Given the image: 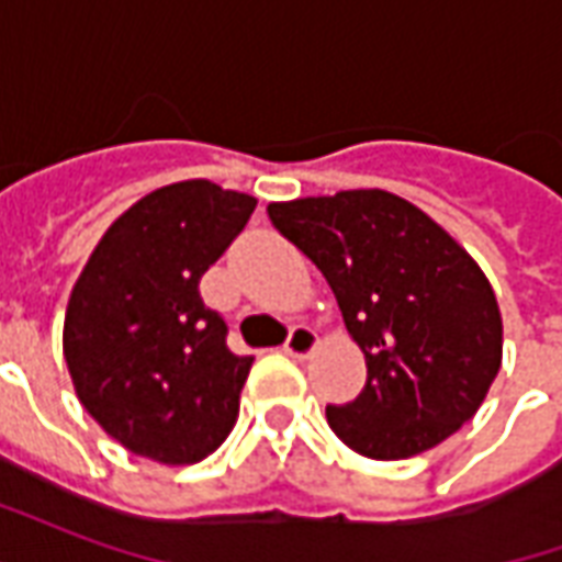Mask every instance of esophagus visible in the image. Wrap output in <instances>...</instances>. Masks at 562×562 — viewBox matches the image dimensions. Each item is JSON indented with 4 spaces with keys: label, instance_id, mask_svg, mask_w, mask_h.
<instances>
[{
    "label": "esophagus",
    "instance_id": "1",
    "mask_svg": "<svg viewBox=\"0 0 562 562\" xmlns=\"http://www.w3.org/2000/svg\"><path fill=\"white\" fill-rule=\"evenodd\" d=\"M318 346V337L316 330L306 328V325H294L292 330H289V337H285V352L292 355V358H310V355L316 352Z\"/></svg>",
    "mask_w": 562,
    "mask_h": 562
}]
</instances>
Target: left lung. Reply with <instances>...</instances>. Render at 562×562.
I'll list each match as a JSON object with an SVG mask.
<instances>
[{"instance_id":"1","label":"left lung","mask_w":562,"mask_h":562,"mask_svg":"<svg viewBox=\"0 0 562 562\" xmlns=\"http://www.w3.org/2000/svg\"><path fill=\"white\" fill-rule=\"evenodd\" d=\"M273 228L328 280L367 358V385L328 406L346 446L403 460L439 446L499 373L503 318L482 268L427 213L382 192L268 204Z\"/></svg>"}]
</instances>
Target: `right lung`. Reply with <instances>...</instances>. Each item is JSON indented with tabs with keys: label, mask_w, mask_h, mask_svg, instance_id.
Masks as SVG:
<instances>
[{
	"label": "right lung",
	"mask_w": 562,
	"mask_h": 562,
	"mask_svg": "<svg viewBox=\"0 0 562 562\" xmlns=\"http://www.w3.org/2000/svg\"><path fill=\"white\" fill-rule=\"evenodd\" d=\"M256 198L210 180L161 186L120 216L71 289L63 352L83 409L132 454L195 463L228 436L252 358L201 301L204 270Z\"/></svg>",
	"instance_id": "right-lung-1"
}]
</instances>
